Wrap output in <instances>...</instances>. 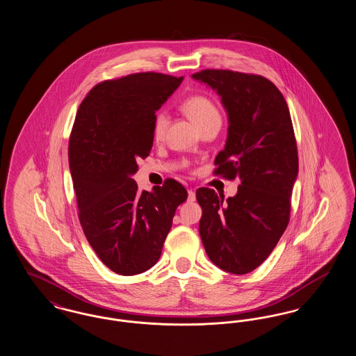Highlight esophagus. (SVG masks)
<instances>
[{"label": "esophagus", "mask_w": 356, "mask_h": 356, "mask_svg": "<svg viewBox=\"0 0 356 356\" xmlns=\"http://www.w3.org/2000/svg\"><path fill=\"white\" fill-rule=\"evenodd\" d=\"M188 200L195 202L196 200V192L193 189H188Z\"/></svg>", "instance_id": "34e87169"}]
</instances>
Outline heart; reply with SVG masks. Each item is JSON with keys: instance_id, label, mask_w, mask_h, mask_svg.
Instances as JSON below:
<instances>
[{"instance_id": "b5f03b06", "label": "heart", "mask_w": 356, "mask_h": 356, "mask_svg": "<svg viewBox=\"0 0 356 356\" xmlns=\"http://www.w3.org/2000/svg\"><path fill=\"white\" fill-rule=\"evenodd\" d=\"M181 109L197 128H202L204 125L213 121H219V122L221 121L219 109L205 96L197 95V96L188 97L186 102H183ZM167 127H168L167 115L164 112H159L153 121V137L156 140H161L165 135Z\"/></svg>"}]
</instances>
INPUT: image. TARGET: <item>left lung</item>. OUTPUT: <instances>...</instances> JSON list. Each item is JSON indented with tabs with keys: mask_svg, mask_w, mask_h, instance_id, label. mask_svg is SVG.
Returning a JSON list of instances; mask_svg holds the SVG:
<instances>
[{
	"mask_svg": "<svg viewBox=\"0 0 356 356\" xmlns=\"http://www.w3.org/2000/svg\"><path fill=\"white\" fill-rule=\"evenodd\" d=\"M192 77L218 92L228 113V137L215 175L240 180L234 197L199 188V224L205 252L222 271L257 268L284 234L299 159L287 102L259 74L204 69Z\"/></svg>",
	"mask_w": 356,
	"mask_h": 356,
	"instance_id": "8db88e82",
	"label": "left lung"
}]
</instances>
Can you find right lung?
Instances as JSON below:
<instances>
[{
  "mask_svg": "<svg viewBox=\"0 0 356 356\" xmlns=\"http://www.w3.org/2000/svg\"><path fill=\"white\" fill-rule=\"evenodd\" d=\"M183 77L134 73L96 85L86 95L69 138V168L85 237L102 263L131 276L153 267L188 197L167 179L153 192L137 189V161L149 156L156 111Z\"/></svg>",
  "mask_w": 356,
  "mask_h": 356,
  "instance_id": "obj_1",
  "label": "right lung"
}]
</instances>
